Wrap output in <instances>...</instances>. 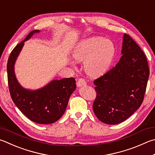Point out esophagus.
<instances>
[{"mask_svg": "<svg viewBox=\"0 0 155 155\" xmlns=\"http://www.w3.org/2000/svg\"><path fill=\"white\" fill-rule=\"evenodd\" d=\"M77 87H83L87 85V82L85 81V80L84 78H79L78 81H77Z\"/></svg>", "mask_w": 155, "mask_h": 155, "instance_id": "esophagus-1", "label": "esophagus"}]
</instances>
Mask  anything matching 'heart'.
I'll list each match as a JSON object with an SVG mask.
<instances>
[{
  "label": "heart",
  "mask_w": 155,
  "mask_h": 155,
  "mask_svg": "<svg viewBox=\"0 0 155 155\" xmlns=\"http://www.w3.org/2000/svg\"><path fill=\"white\" fill-rule=\"evenodd\" d=\"M115 54L114 45L102 37L85 39L77 45L72 53L77 62L85 61L84 70L91 77H97L108 70Z\"/></svg>",
  "instance_id": "heart-1"
}]
</instances>
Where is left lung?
<instances>
[{"label":"left lung","mask_w":155,"mask_h":155,"mask_svg":"<svg viewBox=\"0 0 155 155\" xmlns=\"http://www.w3.org/2000/svg\"><path fill=\"white\" fill-rule=\"evenodd\" d=\"M121 53L115 67L94 81L97 95L94 112L109 125L124 121L140 108L150 73L144 52L127 34L123 37Z\"/></svg>","instance_id":"left-lung-1"}]
</instances>
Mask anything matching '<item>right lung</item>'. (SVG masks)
<instances>
[{
	"mask_svg": "<svg viewBox=\"0 0 155 155\" xmlns=\"http://www.w3.org/2000/svg\"><path fill=\"white\" fill-rule=\"evenodd\" d=\"M38 32L40 30L30 32L11 51L7 66L8 84L14 104L25 116L39 124H51L65 112L70 95L76 89V81L73 77L53 80L36 90L25 89L19 84L14 70L15 61L25 42Z\"/></svg>",
	"mask_w": 155,
	"mask_h": 155,
	"instance_id": "add662e5",
	"label": "right lung"
}]
</instances>
